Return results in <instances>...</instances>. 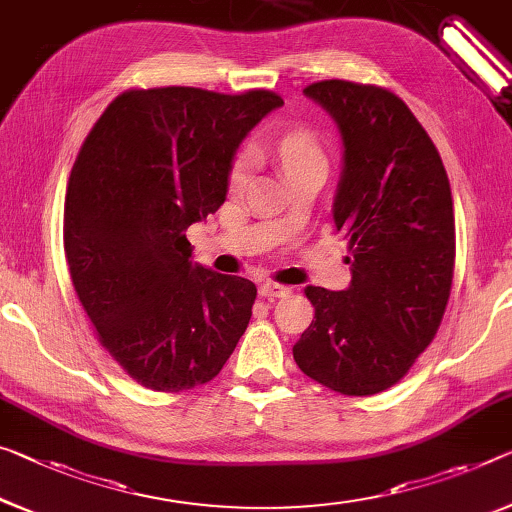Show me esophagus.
<instances>
[{"mask_svg": "<svg viewBox=\"0 0 512 512\" xmlns=\"http://www.w3.org/2000/svg\"><path fill=\"white\" fill-rule=\"evenodd\" d=\"M258 293L267 297V300H277V297H286L290 293V288L274 281H263L261 286H258Z\"/></svg>", "mask_w": 512, "mask_h": 512, "instance_id": "esophagus-1", "label": "esophagus"}]
</instances>
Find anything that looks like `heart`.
<instances>
[{"mask_svg": "<svg viewBox=\"0 0 512 512\" xmlns=\"http://www.w3.org/2000/svg\"><path fill=\"white\" fill-rule=\"evenodd\" d=\"M277 155L283 164V169H286L288 178L302 174L304 169L325 167L327 162L318 139L306 130H295V132H288V135H283L277 141ZM251 169H254V153L245 148V151L235 155V160L231 162V169H229V190L233 194L245 190Z\"/></svg>", "mask_w": 512, "mask_h": 512, "instance_id": "heart-1", "label": "heart"}]
</instances>
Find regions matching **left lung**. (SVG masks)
<instances>
[{"label": "left lung", "mask_w": 512, "mask_h": 512, "mask_svg": "<svg viewBox=\"0 0 512 512\" xmlns=\"http://www.w3.org/2000/svg\"><path fill=\"white\" fill-rule=\"evenodd\" d=\"M304 96L341 135L332 217L350 242L352 281L336 293L304 288L316 320L293 357L332 391L373 396L410 371L442 322L455 263L451 185L428 132L391 91L325 80Z\"/></svg>", "instance_id": "1"}]
</instances>
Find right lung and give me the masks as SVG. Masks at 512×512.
Here are the masks:
<instances>
[{
	"label": "right lung",
	"mask_w": 512,
	"mask_h": 512,
	"mask_svg": "<svg viewBox=\"0 0 512 512\" xmlns=\"http://www.w3.org/2000/svg\"><path fill=\"white\" fill-rule=\"evenodd\" d=\"M283 100L164 86L105 109L68 178L64 247L100 343L153 391L210 382L245 334L249 279L192 263L185 231L226 201L238 146Z\"/></svg>",
	"instance_id": "right-lung-1"
}]
</instances>
